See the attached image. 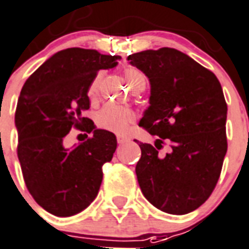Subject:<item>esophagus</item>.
<instances>
[{"label": "esophagus", "mask_w": 249, "mask_h": 249, "mask_svg": "<svg viewBox=\"0 0 249 249\" xmlns=\"http://www.w3.org/2000/svg\"><path fill=\"white\" fill-rule=\"evenodd\" d=\"M117 141H118V144H124V142H127V141H128V139L124 136H121V135H118V136H117Z\"/></svg>", "instance_id": "obj_1"}]
</instances>
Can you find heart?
<instances>
[{
    "mask_svg": "<svg viewBox=\"0 0 249 249\" xmlns=\"http://www.w3.org/2000/svg\"><path fill=\"white\" fill-rule=\"evenodd\" d=\"M124 75H126L127 82L134 91L137 90L140 86H145V83H146L145 75L137 69H127ZM100 79L101 74H97L91 82L90 87H89V96L90 97H95L96 95ZM135 119H136V115L130 108L119 107L115 104L104 105L103 108L97 110L96 115H95L97 126L104 130L115 132V134H126L132 126V123L135 122Z\"/></svg>",
    "mask_w": 249,
    "mask_h": 249,
    "instance_id": "b5f03b06",
    "label": "heart"
}]
</instances>
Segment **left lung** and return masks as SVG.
Instances as JSON below:
<instances>
[{"label": "left lung", "mask_w": 249, "mask_h": 249, "mask_svg": "<svg viewBox=\"0 0 249 249\" xmlns=\"http://www.w3.org/2000/svg\"><path fill=\"white\" fill-rule=\"evenodd\" d=\"M127 60L150 82L140 126L158 136L156 146L139 144L141 192L163 212L189 213L210 198L228 150V105L221 85L212 71L176 49L146 50ZM164 140L171 150L162 156L158 150Z\"/></svg>", "instance_id": "1"}]
</instances>
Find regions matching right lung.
<instances>
[{
    "label": "right lung",
    "mask_w": 249,
    "mask_h": 249,
    "mask_svg": "<svg viewBox=\"0 0 249 249\" xmlns=\"http://www.w3.org/2000/svg\"><path fill=\"white\" fill-rule=\"evenodd\" d=\"M121 56L96 50H61L27 79L15 112L18 158L28 190L50 213L68 217L96 198L103 164L117 149L115 135L96 128L83 112L90 108L89 87L101 69L117 67ZM71 126L93 132L85 143L65 148Z\"/></svg>",
    "instance_id": "1"
}]
</instances>
